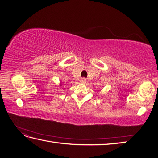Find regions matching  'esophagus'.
<instances>
[{
	"label": "esophagus",
	"instance_id": "esophagus-1",
	"mask_svg": "<svg viewBox=\"0 0 158 158\" xmlns=\"http://www.w3.org/2000/svg\"><path fill=\"white\" fill-rule=\"evenodd\" d=\"M80 81H81L83 83H87V81H86V79L85 78H82L81 80H80Z\"/></svg>",
	"mask_w": 158,
	"mask_h": 158
}]
</instances>
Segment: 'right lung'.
Masks as SVG:
<instances>
[{"label": "right lung", "instance_id": "obj_1", "mask_svg": "<svg viewBox=\"0 0 158 158\" xmlns=\"http://www.w3.org/2000/svg\"><path fill=\"white\" fill-rule=\"evenodd\" d=\"M62 83H60V85H59V86H62Z\"/></svg>", "mask_w": 158, "mask_h": 158}]
</instances>
